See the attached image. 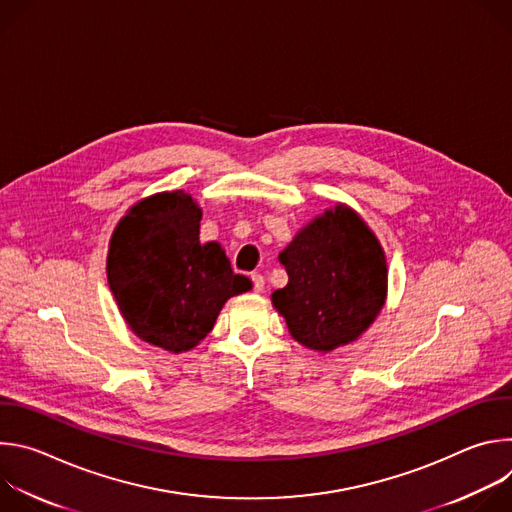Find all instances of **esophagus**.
Listing matches in <instances>:
<instances>
[{
	"mask_svg": "<svg viewBox=\"0 0 512 512\" xmlns=\"http://www.w3.org/2000/svg\"><path fill=\"white\" fill-rule=\"evenodd\" d=\"M251 281H253V289H255V291H263L265 279H263L261 273H251Z\"/></svg>",
	"mask_w": 512,
	"mask_h": 512,
	"instance_id": "esophagus-1",
	"label": "esophagus"
}]
</instances>
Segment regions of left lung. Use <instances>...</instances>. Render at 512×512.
<instances>
[{
    "mask_svg": "<svg viewBox=\"0 0 512 512\" xmlns=\"http://www.w3.org/2000/svg\"><path fill=\"white\" fill-rule=\"evenodd\" d=\"M287 285L273 306L300 344L334 350L356 340L385 304L387 263L360 216L346 206L326 210L281 251Z\"/></svg>",
    "mask_w": 512,
    "mask_h": 512,
    "instance_id": "obj_1",
    "label": "left lung"
}]
</instances>
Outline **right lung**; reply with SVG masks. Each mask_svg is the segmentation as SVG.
<instances>
[{"label":"right lung","mask_w":512,"mask_h":512,"mask_svg":"<svg viewBox=\"0 0 512 512\" xmlns=\"http://www.w3.org/2000/svg\"><path fill=\"white\" fill-rule=\"evenodd\" d=\"M200 216L188 194L162 192L135 204L109 245V287L125 322L170 352L194 348L225 302L251 289L221 245L198 241Z\"/></svg>","instance_id":"add662e5"}]
</instances>
